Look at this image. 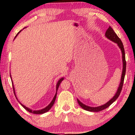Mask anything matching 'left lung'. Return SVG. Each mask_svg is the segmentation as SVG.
<instances>
[{"mask_svg":"<svg viewBox=\"0 0 135 135\" xmlns=\"http://www.w3.org/2000/svg\"><path fill=\"white\" fill-rule=\"evenodd\" d=\"M105 36L107 38H109V40H111L112 41H113L114 42L117 43L118 46H119L121 51H122L123 62V72H122V79H121V82L120 83V86L118 87L117 92L115 93V95H114V97L112 98L110 100H109L107 104L103 105H101L98 107H89V106L85 105L83 104H82L79 99H77V102H78V104H79V105L82 108H83L86 111H92V112H99V111L104 110V109H106L107 108H108V107L109 105H111V104H113V102L117 99L118 97H119V95L121 93V91H122V89L123 83H124V77H125V74H126V61L125 52H124V46H123V43L122 42V40H120V38L118 37V36L116 35V33L114 32V31L111 27H109V28L107 30L105 33Z\"/></svg>","mask_w":135,"mask_h":135,"instance_id":"obj_1","label":"left lung"}]
</instances>
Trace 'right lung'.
Segmentation results:
<instances>
[{"instance_id":"right-lung-1","label":"right lung","mask_w":135,"mask_h":135,"mask_svg":"<svg viewBox=\"0 0 135 135\" xmlns=\"http://www.w3.org/2000/svg\"><path fill=\"white\" fill-rule=\"evenodd\" d=\"M21 31H20L19 32H18V33H17V35H16V36H15V37H17V35H18V34H19V33L20 32H21ZM64 80V78H62V79H61L60 80H59L58 81V83H57V84H56V94H55V97H54V99H53V100H52V102H51V103L49 104V105L48 106H47L46 107V108H43V109H41V110H38V111H32L31 109H30V108H27V107H25L24 105H22V104H21V105L24 107V108L26 109L27 111H28V112H30V113H33V114H43V113H46L47 111H48L50 109H51V108H52V107L53 106V105H54V102H55V99H56V94H57V90H58V88H59V84H60V83H61V82L62 81V80ZM12 86H13V92H14V93H15V90H14V87H13V85H12Z\"/></svg>"}]
</instances>
